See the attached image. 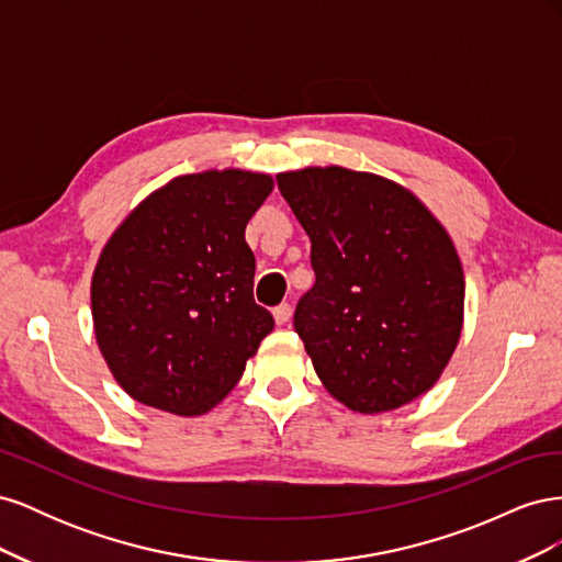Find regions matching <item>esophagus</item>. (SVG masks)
I'll return each instance as SVG.
<instances>
[{
	"label": "esophagus",
	"instance_id": "1",
	"mask_svg": "<svg viewBox=\"0 0 562 562\" xmlns=\"http://www.w3.org/2000/svg\"><path fill=\"white\" fill-rule=\"evenodd\" d=\"M291 316H293V307L288 302H281L279 307H274V321L279 323V326H283V323L291 321Z\"/></svg>",
	"mask_w": 562,
	"mask_h": 562
}]
</instances>
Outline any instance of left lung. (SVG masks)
I'll return each mask as SVG.
<instances>
[{
  "label": "left lung",
  "mask_w": 562,
  "mask_h": 562,
  "mask_svg": "<svg viewBox=\"0 0 562 562\" xmlns=\"http://www.w3.org/2000/svg\"><path fill=\"white\" fill-rule=\"evenodd\" d=\"M277 182L312 241L316 281L293 323L318 380L363 415L415 401L462 335L464 271L448 232L375 173L314 166Z\"/></svg>",
  "instance_id": "8db88e82"
}]
</instances>
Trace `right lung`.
Returning a JSON list of instances; mask_svg holds the SVG:
<instances>
[{
  "label": "right lung",
  "mask_w": 562,
  "mask_h": 562,
  "mask_svg": "<svg viewBox=\"0 0 562 562\" xmlns=\"http://www.w3.org/2000/svg\"><path fill=\"white\" fill-rule=\"evenodd\" d=\"M274 190L265 173L173 178L100 252L91 312L100 353L126 394L159 411L209 413L274 330L252 297L248 220Z\"/></svg>",
  "instance_id": "add662e5"
}]
</instances>
